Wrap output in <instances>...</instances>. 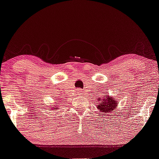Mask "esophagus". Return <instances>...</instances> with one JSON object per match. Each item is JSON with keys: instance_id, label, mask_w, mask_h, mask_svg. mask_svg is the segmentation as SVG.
Listing matches in <instances>:
<instances>
[{"instance_id": "esophagus-1", "label": "esophagus", "mask_w": 159, "mask_h": 159, "mask_svg": "<svg viewBox=\"0 0 159 159\" xmlns=\"http://www.w3.org/2000/svg\"><path fill=\"white\" fill-rule=\"evenodd\" d=\"M79 92H81V91H79Z\"/></svg>"}]
</instances>
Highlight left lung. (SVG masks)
I'll return each mask as SVG.
<instances>
[{
	"label": "left lung",
	"instance_id": "obj_1",
	"mask_svg": "<svg viewBox=\"0 0 159 159\" xmlns=\"http://www.w3.org/2000/svg\"><path fill=\"white\" fill-rule=\"evenodd\" d=\"M106 98H100V103L97 105V108L98 110H100L102 113H109L111 111H113L116 108V106L118 104V102L115 101V98L112 97L108 96V95H104Z\"/></svg>",
	"mask_w": 159,
	"mask_h": 159
}]
</instances>
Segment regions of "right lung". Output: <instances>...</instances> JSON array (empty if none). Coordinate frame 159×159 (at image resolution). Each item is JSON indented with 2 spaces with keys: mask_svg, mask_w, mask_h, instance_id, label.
Wrapping results in <instances>:
<instances>
[{
  "mask_svg": "<svg viewBox=\"0 0 159 159\" xmlns=\"http://www.w3.org/2000/svg\"><path fill=\"white\" fill-rule=\"evenodd\" d=\"M52 108H53V110H56L58 108H57V107H56V108L55 107H53ZM50 109H51V108H50Z\"/></svg>",
  "mask_w": 159,
  "mask_h": 159,
  "instance_id": "add662e5",
  "label": "right lung"
}]
</instances>
